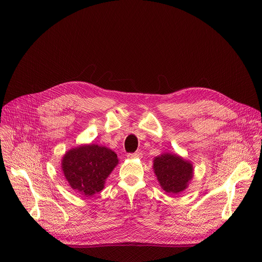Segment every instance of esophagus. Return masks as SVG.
<instances>
[{
    "mask_svg": "<svg viewBox=\"0 0 262 262\" xmlns=\"http://www.w3.org/2000/svg\"><path fill=\"white\" fill-rule=\"evenodd\" d=\"M141 157H142V154L140 151L127 154V158H129V159H137V158H141Z\"/></svg>",
    "mask_w": 262,
    "mask_h": 262,
    "instance_id": "obj_1",
    "label": "esophagus"
}]
</instances>
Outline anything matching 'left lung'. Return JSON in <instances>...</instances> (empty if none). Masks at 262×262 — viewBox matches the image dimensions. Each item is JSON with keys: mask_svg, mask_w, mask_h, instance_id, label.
Segmentation results:
<instances>
[{"mask_svg": "<svg viewBox=\"0 0 262 262\" xmlns=\"http://www.w3.org/2000/svg\"><path fill=\"white\" fill-rule=\"evenodd\" d=\"M154 170L161 187L168 194L184 190L193 178V165L175 154L157 157L154 160Z\"/></svg>", "mask_w": 262, "mask_h": 262, "instance_id": "8db88e82", "label": "left lung"}]
</instances>
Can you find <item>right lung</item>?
Here are the masks:
<instances>
[{
  "mask_svg": "<svg viewBox=\"0 0 262 262\" xmlns=\"http://www.w3.org/2000/svg\"><path fill=\"white\" fill-rule=\"evenodd\" d=\"M117 164V155L112 149L91 144L67 151L62 169L74 189L82 195L93 196L103 189L105 179Z\"/></svg>",
  "mask_w": 262,
  "mask_h": 262,
  "instance_id": "1",
  "label": "right lung"
}]
</instances>
